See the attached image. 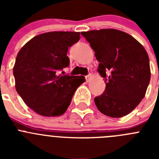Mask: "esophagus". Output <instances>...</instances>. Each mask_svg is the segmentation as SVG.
<instances>
[{
	"label": "esophagus",
	"instance_id": "1",
	"mask_svg": "<svg viewBox=\"0 0 159 159\" xmlns=\"http://www.w3.org/2000/svg\"><path fill=\"white\" fill-rule=\"evenodd\" d=\"M92 74H88V75L86 76L87 82H90V80H92Z\"/></svg>",
	"mask_w": 159,
	"mask_h": 159
}]
</instances>
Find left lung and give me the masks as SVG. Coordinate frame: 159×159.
<instances>
[{
	"label": "left lung",
	"instance_id": "8db88e82",
	"mask_svg": "<svg viewBox=\"0 0 159 159\" xmlns=\"http://www.w3.org/2000/svg\"><path fill=\"white\" fill-rule=\"evenodd\" d=\"M99 62L104 92L95 98L98 110L112 118L127 116L144 98L151 80L148 54L130 35L113 29L81 32Z\"/></svg>",
	"mask_w": 159,
	"mask_h": 159
}]
</instances>
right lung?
<instances>
[{"label":"right lung","instance_id":"obj_1","mask_svg":"<svg viewBox=\"0 0 159 159\" xmlns=\"http://www.w3.org/2000/svg\"><path fill=\"white\" fill-rule=\"evenodd\" d=\"M76 32H50L34 36L18 52L13 67L15 87L25 104L38 115L61 116L84 76L59 75L68 67V48L79 41Z\"/></svg>","mask_w":159,"mask_h":159}]
</instances>
